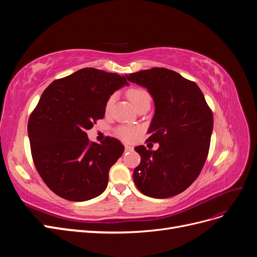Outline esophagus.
I'll return each instance as SVG.
<instances>
[{"label": "esophagus", "mask_w": 257, "mask_h": 257, "mask_svg": "<svg viewBox=\"0 0 257 257\" xmlns=\"http://www.w3.org/2000/svg\"><path fill=\"white\" fill-rule=\"evenodd\" d=\"M133 150H134V148H133V147L125 145V152H131V151H133Z\"/></svg>", "instance_id": "1"}]
</instances>
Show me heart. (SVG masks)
<instances>
[{
  "label": "heart",
  "mask_w": 257,
  "mask_h": 257,
  "mask_svg": "<svg viewBox=\"0 0 257 257\" xmlns=\"http://www.w3.org/2000/svg\"><path fill=\"white\" fill-rule=\"evenodd\" d=\"M126 96L136 110H138L139 108L142 107H146V106L150 107V103H151L150 93L144 88H139V87L131 88L126 92ZM113 102H114V95L112 94L106 99V103H105L106 112H109L111 110ZM138 133H139V130L134 126L121 125L115 128V135L119 138H121L122 141L128 142V143L135 141Z\"/></svg>",
  "instance_id": "1"
}]
</instances>
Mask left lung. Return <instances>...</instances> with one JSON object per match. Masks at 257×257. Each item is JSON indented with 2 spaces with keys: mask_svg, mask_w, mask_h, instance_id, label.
<instances>
[{
  "mask_svg": "<svg viewBox=\"0 0 257 257\" xmlns=\"http://www.w3.org/2000/svg\"><path fill=\"white\" fill-rule=\"evenodd\" d=\"M149 91L155 113L147 142L158 150L135 148L142 158L134 169L137 189L153 198L178 195L196 180L208 157L213 114L198 85L164 67L126 75ZM146 142V143H147Z\"/></svg>",
  "mask_w": 257,
  "mask_h": 257,
  "instance_id": "8db88e82",
  "label": "left lung"
}]
</instances>
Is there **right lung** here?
<instances>
[{"instance_id":"add662e5","label":"right lung","mask_w":257,"mask_h":257,"mask_svg":"<svg viewBox=\"0 0 257 257\" xmlns=\"http://www.w3.org/2000/svg\"><path fill=\"white\" fill-rule=\"evenodd\" d=\"M128 84L124 76L87 67L51 82L30 115L28 133L36 170L58 196L84 201L107 188L108 173L124 147L112 137L89 141L105 115L106 99Z\"/></svg>"}]
</instances>
